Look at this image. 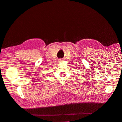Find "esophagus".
Here are the masks:
<instances>
[{
	"label": "esophagus",
	"mask_w": 122,
	"mask_h": 122,
	"mask_svg": "<svg viewBox=\"0 0 122 122\" xmlns=\"http://www.w3.org/2000/svg\"><path fill=\"white\" fill-rule=\"evenodd\" d=\"M58 61H60V62H61V61H62V59H60V60H58Z\"/></svg>",
	"instance_id": "obj_1"
}]
</instances>
